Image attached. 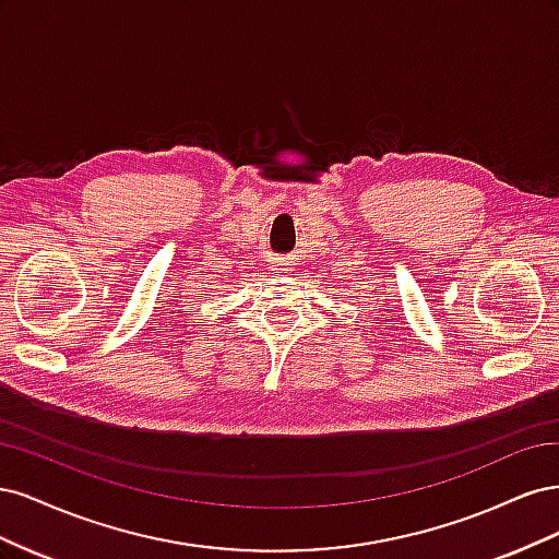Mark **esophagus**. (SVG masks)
I'll return each instance as SVG.
<instances>
[{
  "instance_id": "34e87169",
  "label": "esophagus",
  "mask_w": 559,
  "mask_h": 559,
  "mask_svg": "<svg viewBox=\"0 0 559 559\" xmlns=\"http://www.w3.org/2000/svg\"><path fill=\"white\" fill-rule=\"evenodd\" d=\"M280 270H282V267H280Z\"/></svg>"
}]
</instances>
